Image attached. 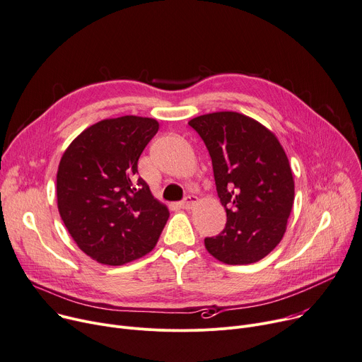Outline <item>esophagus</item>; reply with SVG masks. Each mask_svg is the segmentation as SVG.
I'll list each match as a JSON object with an SVG mask.
<instances>
[{
  "instance_id": "obj_1",
  "label": "esophagus",
  "mask_w": 362,
  "mask_h": 362,
  "mask_svg": "<svg viewBox=\"0 0 362 362\" xmlns=\"http://www.w3.org/2000/svg\"><path fill=\"white\" fill-rule=\"evenodd\" d=\"M196 204H198V198H196V196H193V194H189V196H186V198L182 201V208H185V209H192Z\"/></svg>"
}]
</instances>
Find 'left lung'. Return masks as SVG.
<instances>
[{"mask_svg": "<svg viewBox=\"0 0 362 362\" xmlns=\"http://www.w3.org/2000/svg\"><path fill=\"white\" fill-rule=\"evenodd\" d=\"M189 125L209 151L226 211L223 231L205 238L208 252L231 266L259 261L281 241L294 202L284 148L273 131L240 112L205 114Z\"/></svg>", "mask_w": 362, "mask_h": 362, "instance_id": "1", "label": "left lung"}]
</instances>
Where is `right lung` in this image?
Segmentation results:
<instances>
[{
	"instance_id": "right-lung-1",
	"label": "right lung",
	"mask_w": 362,
	"mask_h": 362,
	"mask_svg": "<svg viewBox=\"0 0 362 362\" xmlns=\"http://www.w3.org/2000/svg\"><path fill=\"white\" fill-rule=\"evenodd\" d=\"M157 131L154 118H107L83 129L60 158V218L76 245L101 264L144 257L169 219L168 206L136 177L139 158Z\"/></svg>"
}]
</instances>
